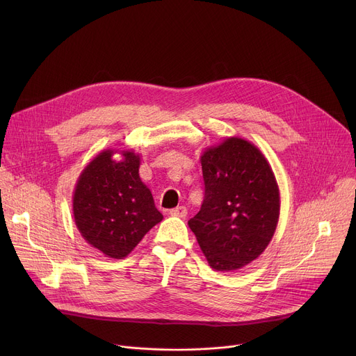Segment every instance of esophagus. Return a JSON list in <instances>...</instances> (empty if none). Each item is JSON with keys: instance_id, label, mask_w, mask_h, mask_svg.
Masks as SVG:
<instances>
[{"instance_id": "esophagus-1", "label": "esophagus", "mask_w": 356, "mask_h": 356, "mask_svg": "<svg viewBox=\"0 0 356 356\" xmlns=\"http://www.w3.org/2000/svg\"><path fill=\"white\" fill-rule=\"evenodd\" d=\"M172 217H180V218H184L187 216V209L184 206H180V207H176V209H172L170 213H169Z\"/></svg>"}]
</instances>
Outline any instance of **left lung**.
Instances as JSON below:
<instances>
[{
	"label": "left lung",
	"mask_w": 356,
	"mask_h": 356,
	"mask_svg": "<svg viewBox=\"0 0 356 356\" xmlns=\"http://www.w3.org/2000/svg\"><path fill=\"white\" fill-rule=\"evenodd\" d=\"M200 161L204 201L188 227L213 269H241L262 255L276 231L275 173L262 152L238 136L206 149Z\"/></svg>",
	"instance_id": "1"
}]
</instances>
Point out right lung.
Listing matches in <instances>:
<instances>
[{"mask_svg":"<svg viewBox=\"0 0 356 356\" xmlns=\"http://www.w3.org/2000/svg\"><path fill=\"white\" fill-rule=\"evenodd\" d=\"M120 152L122 159L112 156ZM134 150L106 149L84 168L73 193V216L81 236L106 257L124 259L146 232L163 220L139 177Z\"/></svg>","mask_w":356,"mask_h":356,"instance_id":"right-lung-1","label":"right lung"}]
</instances>
